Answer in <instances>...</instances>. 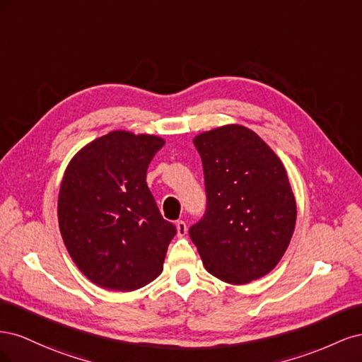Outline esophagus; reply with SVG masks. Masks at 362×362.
Here are the masks:
<instances>
[{"label": "esophagus", "instance_id": "obj_1", "mask_svg": "<svg viewBox=\"0 0 362 362\" xmlns=\"http://www.w3.org/2000/svg\"><path fill=\"white\" fill-rule=\"evenodd\" d=\"M177 233H178V237H184L187 234V225H185L184 221L177 222Z\"/></svg>", "mask_w": 362, "mask_h": 362}]
</instances>
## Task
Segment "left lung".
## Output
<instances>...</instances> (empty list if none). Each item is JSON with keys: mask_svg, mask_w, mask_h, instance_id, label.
I'll use <instances>...</instances> for the list:
<instances>
[{"mask_svg": "<svg viewBox=\"0 0 362 362\" xmlns=\"http://www.w3.org/2000/svg\"><path fill=\"white\" fill-rule=\"evenodd\" d=\"M193 144L202 160L206 210L189 235L205 269L235 286L267 275L286 254L298 214L286 168L242 125L206 131Z\"/></svg>", "mask_w": 362, "mask_h": 362, "instance_id": "8db88e82", "label": "left lung"}]
</instances>
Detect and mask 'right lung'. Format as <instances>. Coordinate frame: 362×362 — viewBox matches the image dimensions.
Returning <instances> with one entry per match:
<instances>
[{
    "instance_id": "right-lung-1",
    "label": "right lung",
    "mask_w": 362,
    "mask_h": 362,
    "mask_svg": "<svg viewBox=\"0 0 362 362\" xmlns=\"http://www.w3.org/2000/svg\"><path fill=\"white\" fill-rule=\"evenodd\" d=\"M163 145L157 136L112 131L68 164L57 204L60 233L76 267L98 287L133 291L163 270L177 228L164 221L146 184Z\"/></svg>"
}]
</instances>
